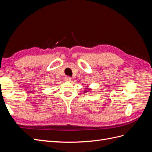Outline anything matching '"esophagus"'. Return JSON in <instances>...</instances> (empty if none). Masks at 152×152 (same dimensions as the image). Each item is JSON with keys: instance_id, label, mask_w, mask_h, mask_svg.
Segmentation results:
<instances>
[{"instance_id": "34e87169", "label": "esophagus", "mask_w": 152, "mask_h": 152, "mask_svg": "<svg viewBox=\"0 0 152 152\" xmlns=\"http://www.w3.org/2000/svg\"><path fill=\"white\" fill-rule=\"evenodd\" d=\"M65 80H66V81H70L71 80H72V78L70 77H65Z\"/></svg>"}]
</instances>
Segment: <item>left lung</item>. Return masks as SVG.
<instances>
[{"label": "left lung", "mask_w": 152, "mask_h": 152, "mask_svg": "<svg viewBox=\"0 0 152 152\" xmlns=\"http://www.w3.org/2000/svg\"><path fill=\"white\" fill-rule=\"evenodd\" d=\"M86 89H87V90H86V91L85 92H87V90H90L91 89H89V87H87V88H86ZM85 92H84V93H85Z\"/></svg>", "instance_id": "1"}]
</instances>
